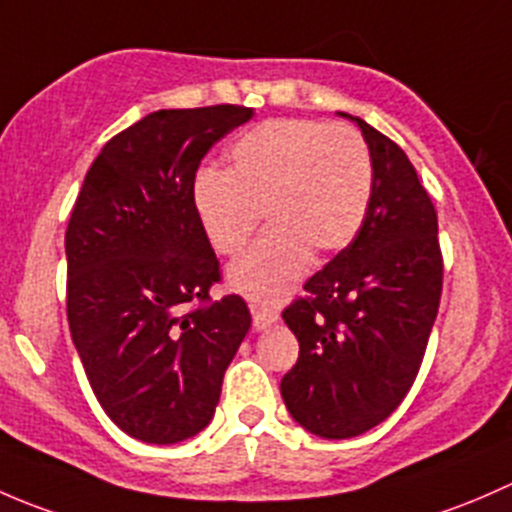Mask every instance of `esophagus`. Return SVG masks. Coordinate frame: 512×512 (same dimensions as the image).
I'll return each instance as SVG.
<instances>
[{
    "label": "esophagus",
    "mask_w": 512,
    "mask_h": 512,
    "mask_svg": "<svg viewBox=\"0 0 512 512\" xmlns=\"http://www.w3.org/2000/svg\"><path fill=\"white\" fill-rule=\"evenodd\" d=\"M251 315H254L256 330H268L271 325L278 323V313H273V310L268 308H261V305H251Z\"/></svg>",
    "instance_id": "obj_1"
}]
</instances>
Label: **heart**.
<instances>
[{"label": "heart", "mask_w": 512, "mask_h": 512, "mask_svg": "<svg viewBox=\"0 0 512 512\" xmlns=\"http://www.w3.org/2000/svg\"><path fill=\"white\" fill-rule=\"evenodd\" d=\"M372 160L350 125L308 118L263 120L229 147V170H204L192 204L209 244L239 254L261 212L268 234L234 261L226 281L271 305L298 286L318 256L347 249L367 217Z\"/></svg>", "instance_id": "1"}]
</instances>
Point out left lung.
<instances>
[{
	"instance_id": "8db88e82",
	"label": "left lung",
	"mask_w": 512,
	"mask_h": 512,
	"mask_svg": "<svg viewBox=\"0 0 512 512\" xmlns=\"http://www.w3.org/2000/svg\"><path fill=\"white\" fill-rule=\"evenodd\" d=\"M337 115L367 142L372 197L352 244L283 313L300 352L281 397L310 434L352 439L382 424L414 384L439 313L444 263L434 204L402 147L365 120Z\"/></svg>"
}]
</instances>
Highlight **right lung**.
I'll list each match as a JSON object with an SVG mask.
<instances>
[{"instance_id":"add662e5","label":"right lung","mask_w":512,"mask_h":512,"mask_svg":"<svg viewBox=\"0 0 512 512\" xmlns=\"http://www.w3.org/2000/svg\"><path fill=\"white\" fill-rule=\"evenodd\" d=\"M254 110H157L105 142L66 231L68 328L93 394L145 444L199 434L251 328L244 298L209 300L219 261L192 204L202 157Z\"/></svg>"}]
</instances>
